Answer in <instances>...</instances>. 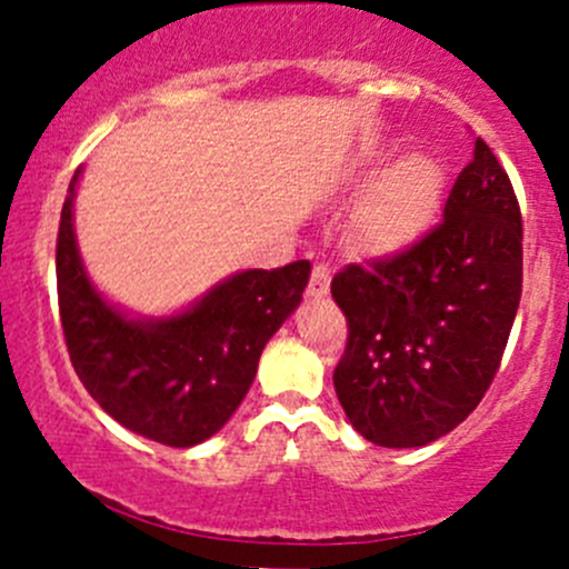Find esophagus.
<instances>
[{
	"label": "esophagus",
	"mask_w": 569,
	"mask_h": 569,
	"mask_svg": "<svg viewBox=\"0 0 569 569\" xmlns=\"http://www.w3.org/2000/svg\"><path fill=\"white\" fill-rule=\"evenodd\" d=\"M330 291V267L327 263H317L311 272V283H308V297L313 300H321Z\"/></svg>",
	"instance_id": "34e87169"
}]
</instances>
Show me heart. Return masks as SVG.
Returning a JSON list of instances; mask_svg holds the SVG:
<instances>
[{
  "mask_svg": "<svg viewBox=\"0 0 569 569\" xmlns=\"http://www.w3.org/2000/svg\"><path fill=\"white\" fill-rule=\"evenodd\" d=\"M386 153L363 151L349 162L347 181L363 187ZM443 168L429 153H407L375 181L358 214V239L371 252L410 248L432 226L443 200Z\"/></svg>",
  "mask_w": 569,
  "mask_h": 569,
  "instance_id": "heart-1",
  "label": "heart"
}]
</instances>
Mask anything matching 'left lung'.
<instances>
[{
	"mask_svg": "<svg viewBox=\"0 0 569 569\" xmlns=\"http://www.w3.org/2000/svg\"><path fill=\"white\" fill-rule=\"evenodd\" d=\"M520 289L518 198L476 137L438 228L399 256L349 263L332 278L349 325L332 386L349 423L386 449H418L460 427L496 377Z\"/></svg>",
	"mask_w": 569,
	"mask_h": 569,
	"instance_id": "8db88e82",
	"label": "left lung"
}]
</instances>
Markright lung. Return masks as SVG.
<instances>
[{"label":"right lung","mask_w":569,"mask_h":569,"mask_svg":"<svg viewBox=\"0 0 569 569\" xmlns=\"http://www.w3.org/2000/svg\"><path fill=\"white\" fill-rule=\"evenodd\" d=\"M68 183L57 233V300L79 380L120 427L173 449L220 432L256 380L269 338L302 302L311 263L244 269L170 317H131L93 286Z\"/></svg>","instance_id":"obj_1"}]
</instances>
